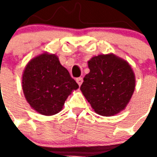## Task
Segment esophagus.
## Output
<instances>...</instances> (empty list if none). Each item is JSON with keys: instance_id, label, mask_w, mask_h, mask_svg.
Returning <instances> with one entry per match:
<instances>
[{"instance_id": "1", "label": "esophagus", "mask_w": 157, "mask_h": 157, "mask_svg": "<svg viewBox=\"0 0 157 157\" xmlns=\"http://www.w3.org/2000/svg\"><path fill=\"white\" fill-rule=\"evenodd\" d=\"M76 82L78 83L79 86H81L82 84V82H83V78H82V77H78V78H76Z\"/></svg>"}]
</instances>
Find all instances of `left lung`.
<instances>
[{"instance_id": "8db88e82", "label": "left lung", "mask_w": 157, "mask_h": 157, "mask_svg": "<svg viewBox=\"0 0 157 157\" xmlns=\"http://www.w3.org/2000/svg\"><path fill=\"white\" fill-rule=\"evenodd\" d=\"M90 72L81 91L97 113L112 116L124 109L135 86L134 72L128 62L113 55H100L88 61Z\"/></svg>"}]
</instances>
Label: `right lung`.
Listing matches in <instances>:
<instances>
[{
  "label": "right lung",
  "instance_id": "add662e5",
  "mask_svg": "<svg viewBox=\"0 0 157 157\" xmlns=\"http://www.w3.org/2000/svg\"><path fill=\"white\" fill-rule=\"evenodd\" d=\"M79 87L55 55L42 54L27 65L22 90L33 109L44 115L58 113L73 90Z\"/></svg>",
  "mask_w": 157,
  "mask_h": 157
}]
</instances>
